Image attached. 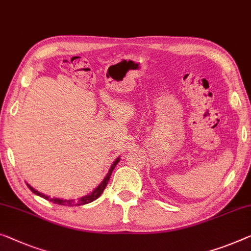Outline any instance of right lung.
Masks as SVG:
<instances>
[{
    "label": "right lung",
    "mask_w": 251,
    "mask_h": 251,
    "mask_svg": "<svg viewBox=\"0 0 251 251\" xmlns=\"http://www.w3.org/2000/svg\"><path fill=\"white\" fill-rule=\"evenodd\" d=\"M119 160H121V158H117L114 161V163L111 164L110 169H109V171H108V174H107L106 177H104L103 180L101 181V184H100L98 187H97V188L93 190L91 194H89V195L83 196V197H81V198H77L76 201L75 200H61V198H50V196L44 195V194L39 193L38 190H36L35 188H33V187H31L30 185L27 184V186H28V188L31 190L33 194H36V195L43 197V198H45V200L50 201H51V203H54V204L65 205V206H80V205L89 204V203H91V201H96L97 198L100 197V195H101V194L103 193L104 188H106V186L108 185V181H109L110 176H111V174H113V170L115 169V167L117 166V163L119 162Z\"/></svg>",
    "instance_id": "right-lung-1"
}]
</instances>
